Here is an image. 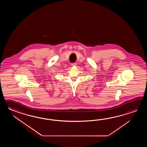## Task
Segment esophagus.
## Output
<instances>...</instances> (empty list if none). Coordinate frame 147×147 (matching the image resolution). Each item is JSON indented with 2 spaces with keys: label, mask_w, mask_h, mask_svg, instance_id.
Listing matches in <instances>:
<instances>
[{
  "label": "esophagus",
  "mask_w": 147,
  "mask_h": 147,
  "mask_svg": "<svg viewBox=\"0 0 147 147\" xmlns=\"http://www.w3.org/2000/svg\"><path fill=\"white\" fill-rule=\"evenodd\" d=\"M76 65H77V63H71V66H76Z\"/></svg>",
  "instance_id": "34e87169"
}]
</instances>
